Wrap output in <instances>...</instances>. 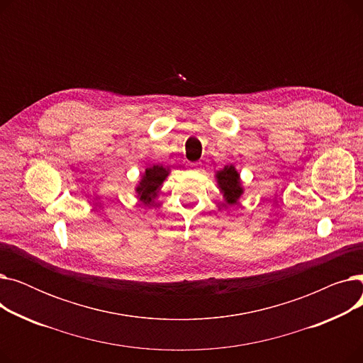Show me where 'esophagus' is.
Instances as JSON below:
<instances>
[{
    "mask_svg": "<svg viewBox=\"0 0 363 363\" xmlns=\"http://www.w3.org/2000/svg\"><path fill=\"white\" fill-rule=\"evenodd\" d=\"M189 169H191V170H200V164L199 163H191V164H189Z\"/></svg>",
    "mask_w": 363,
    "mask_h": 363,
    "instance_id": "esophagus-1",
    "label": "esophagus"
}]
</instances>
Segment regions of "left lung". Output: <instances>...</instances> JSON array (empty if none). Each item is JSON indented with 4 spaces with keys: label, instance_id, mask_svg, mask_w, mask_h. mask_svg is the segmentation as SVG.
Masks as SVG:
<instances>
[{
    "label": "left lung",
    "instance_id": "1",
    "mask_svg": "<svg viewBox=\"0 0 363 363\" xmlns=\"http://www.w3.org/2000/svg\"><path fill=\"white\" fill-rule=\"evenodd\" d=\"M218 185L222 189L223 197L228 204H234L242 194V186L240 182V174L233 164L225 166L216 174Z\"/></svg>",
    "mask_w": 363,
    "mask_h": 363
}]
</instances>
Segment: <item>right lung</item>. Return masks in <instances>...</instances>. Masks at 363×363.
I'll use <instances>...</instances> for the list:
<instances>
[{"label": "right lung", "instance_id": "add662e5", "mask_svg": "<svg viewBox=\"0 0 363 363\" xmlns=\"http://www.w3.org/2000/svg\"><path fill=\"white\" fill-rule=\"evenodd\" d=\"M167 175H169V169H164L163 166H159V164L145 169V174L143 175L140 185L137 186V193L145 204H150L152 199L157 196L159 188L162 186Z\"/></svg>", "mask_w": 363, "mask_h": 363}]
</instances>
